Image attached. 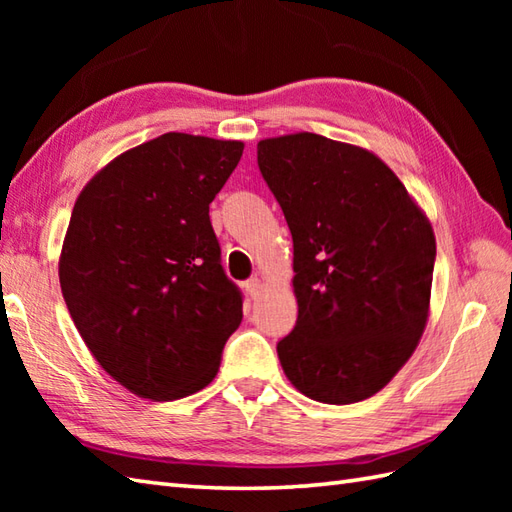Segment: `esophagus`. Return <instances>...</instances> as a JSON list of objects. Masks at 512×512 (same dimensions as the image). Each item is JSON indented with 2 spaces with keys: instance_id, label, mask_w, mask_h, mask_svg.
I'll list each match as a JSON object with an SVG mask.
<instances>
[{
  "instance_id": "1",
  "label": "esophagus",
  "mask_w": 512,
  "mask_h": 512,
  "mask_svg": "<svg viewBox=\"0 0 512 512\" xmlns=\"http://www.w3.org/2000/svg\"><path fill=\"white\" fill-rule=\"evenodd\" d=\"M244 288H246V292H248V297H250V299H257V297H259V292H262V281H259L257 277H253V279L244 281Z\"/></svg>"
}]
</instances>
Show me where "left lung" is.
Wrapping results in <instances>:
<instances>
[{
  "label": "left lung",
  "instance_id": "obj_1",
  "mask_svg": "<svg viewBox=\"0 0 512 512\" xmlns=\"http://www.w3.org/2000/svg\"><path fill=\"white\" fill-rule=\"evenodd\" d=\"M295 246L297 325L277 343L301 394L350 405L383 389L427 325L431 224L383 160L319 134L259 140Z\"/></svg>",
  "mask_w": 512,
  "mask_h": 512
}]
</instances>
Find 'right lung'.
Listing matches in <instances>:
<instances>
[{
	"label": "right lung",
	"instance_id": "add662e5",
	"mask_svg": "<svg viewBox=\"0 0 512 512\" xmlns=\"http://www.w3.org/2000/svg\"><path fill=\"white\" fill-rule=\"evenodd\" d=\"M237 140L162 134L125 151L76 200L59 279L76 330L134 394L176 400L211 383L242 323L209 204L242 158Z\"/></svg>",
	"mask_w": 512,
	"mask_h": 512
}]
</instances>
